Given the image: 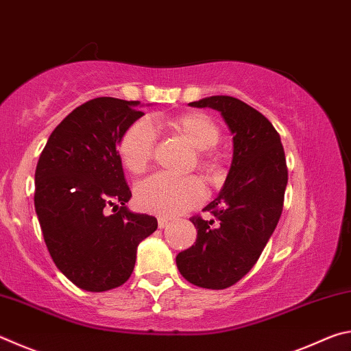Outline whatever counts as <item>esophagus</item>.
<instances>
[{"label":"esophagus","instance_id":"34e87169","mask_svg":"<svg viewBox=\"0 0 351 351\" xmlns=\"http://www.w3.org/2000/svg\"><path fill=\"white\" fill-rule=\"evenodd\" d=\"M170 223V218H164V217H161L158 219V226H159V229H164L165 226H167Z\"/></svg>","mask_w":351,"mask_h":351}]
</instances>
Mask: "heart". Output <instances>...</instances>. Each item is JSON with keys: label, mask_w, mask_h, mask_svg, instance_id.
I'll list each match as a JSON object with an SVG mask.
<instances>
[{"label": "heart", "mask_w": 351, "mask_h": 351, "mask_svg": "<svg viewBox=\"0 0 351 351\" xmlns=\"http://www.w3.org/2000/svg\"><path fill=\"white\" fill-rule=\"evenodd\" d=\"M165 125L181 134L197 150H207L218 144L219 130L203 112H186L164 121ZM156 142V130L148 119H139L130 127L119 145V153L125 167L139 175L150 164ZM199 169L207 175H215L217 158L199 154ZM206 198L204 184L197 176H171L156 173L142 181L136 189V203L142 210L161 217H175L201 204Z\"/></svg>", "instance_id": "heart-1"}]
</instances>
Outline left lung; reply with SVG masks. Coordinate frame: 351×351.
<instances>
[{
    "instance_id": "obj_1",
    "label": "left lung",
    "mask_w": 351,
    "mask_h": 351,
    "mask_svg": "<svg viewBox=\"0 0 351 351\" xmlns=\"http://www.w3.org/2000/svg\"><path fill=\"white\" fill-rule=\"evenodd\" d=\"M189 105L221 114L234 136V154L221 192L203 209L212 218H190L197 241L176 255V266L197 287L224 289L251 271L274 232L288 184L287 161L272 123L240 99L210 96Z\"/></svg>"
}]
</instances>
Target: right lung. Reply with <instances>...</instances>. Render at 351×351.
Here are the masks:
<instances>
[{
	"label": "right lung",
	"mask_w": 351,
	"mask_h": 351,
	"mask_svg": "<svg viewBox=\"0 0 351 351\" xmlns=\"http://www.w3.org/2000/svg\"><path fill=\"white\" fill-rule=\"evenodd\" d=\"M138 100L97 97L51 133L35 170V212L52 260L75 287L102 293L125 283L139 243L158 219L125 206L132 192L117 145L144 116ZM117 210L106 216L104 207Z\"/></svg>",
	"instance_id": "add662e5"
}]
</instances>
